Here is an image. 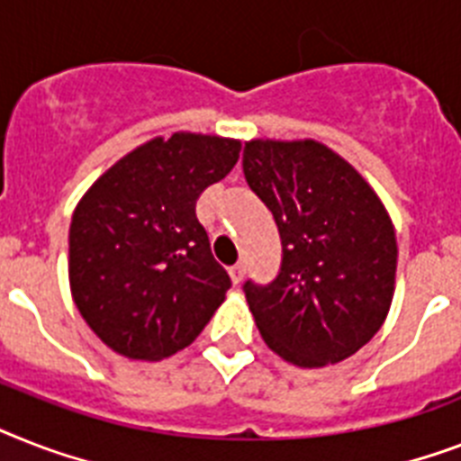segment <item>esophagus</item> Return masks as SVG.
<instances>
[{
    "instance_id": "1",
    "label": "esophagus",
    "mask_w": 461,
    "mask_h": 461,
    "mask_svg": "<svg viewBox=\"0 0 461 461\" xmlns=\"http://www.w3.org/2000/svg\"><path fill=\"white\" fill-rule=\"evenodd\" d=\"M243 272H246V267H243V263L231 265V267H230V276H231V282H234V284H241V279H243Z\"/></svg>"
}]
</instances>
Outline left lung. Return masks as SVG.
Returning <instances> with one entry per match:
<instances>
[{
    "mask_svg": "<svg viewBox=\"0 0 461 461\" xmlns=\"http://www.w3.org/2000/svg\"><path fill=\"white\" fill-rule=\"evenodd\" d=\"M243 175L275 215L282 269L246 282V301L272 353L303 369L355 355L386 321L398 241L379 194L315 140H250Z\"/></svg>",
    "mask_w": 461,
    "mask_h": 461,
    "instance_id": "obj_1",
    "label": "left lung"
}]
</instances>
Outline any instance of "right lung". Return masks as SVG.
<instances>
[{"label": "right lung", "instance_id": "1", "mask_svg": "<svg viewBox=\"0 0 461 461\" xmlns=\"http://www.w3.org/2000/svg\"><path fill=\"white\" fill-rule=\"evenodd\" d=\"M241 141L153 137L115 160L77 201L68 282L87 327L122 357L163 360L222 305L230 275L212 258L196 198L237 166Z\"/></svg>", "mask_w": 461, "mask_h": 461}]
</instances>
